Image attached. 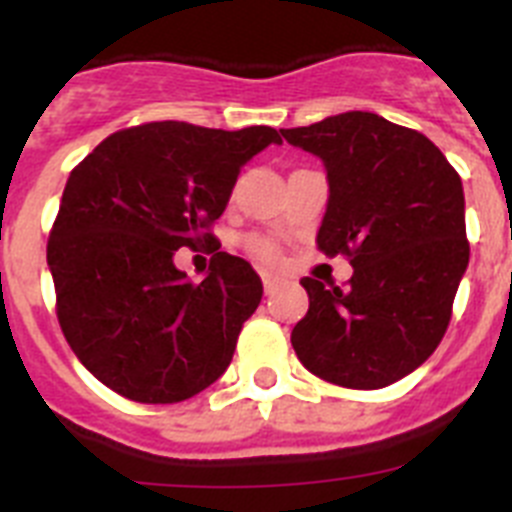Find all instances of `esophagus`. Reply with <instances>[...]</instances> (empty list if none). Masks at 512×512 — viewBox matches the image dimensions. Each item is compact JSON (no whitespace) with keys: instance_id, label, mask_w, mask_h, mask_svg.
<instances>
[{"instance_id":"esophagus-1","label":"esophagus","mask_w":512,"mask_h":512,"mask_svg":"<svg viewBox=\"0 0 512 512\" xmlns=\"http://www.w3.org/2000/svg\"><path fill=\"white\" fill-rule=\"evenodd\" d=\"M261 282H264L266 295H274L279 287H282V279L274 277V274H261Z\"/></svg>"}]
</instances>
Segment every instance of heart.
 I'll return each instance as SVG.
<instances>
[{
  "label": "heart",
  "instance_id": "heart-1",
  "mask_svg": "<svg viewBox=\"0 0 512 512\" xmlns=\"http://www.w3.org/2000/svg\"><path fill=\"white\" fill-rule=\"evenodd\" d=\"M246 251L251 253V256H256L259 261H264V264H274V261L279 259L277 243L271 241V238H266V235H248Z\"/></svg>",
  "mask_w": 512,
  "mask_h": 512
}]
</instances>
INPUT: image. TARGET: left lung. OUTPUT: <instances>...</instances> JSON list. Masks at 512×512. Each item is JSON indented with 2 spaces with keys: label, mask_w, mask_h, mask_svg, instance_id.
I'll use <instances>...</instances> for the list:
<instances>
[{
  "label": "left lung",
  "mask_w": 512,
  "mask_h": 512,
  "mask_svg": "<svg viewBox=\"0 0 512 512\" xmlns=\"http://www.w3.org/2000/svg\"><path fill=\"white\" fill-rule=\"evenodd\" d=\"M323 158L325 256H346L354 277L325 287L305 277L310 307L292 330L297 359L348 390H379L415 372L449 328L469 264L464 189L431 140L374 112L282 130Z\"/></svg>",
  "instance_id": "left-lung-1"
}]
</instances>
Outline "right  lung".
<instances>
[{
  "mask_svg": "<svg viewBox=\"0 0 512 512\" xmlns=\"http://www.w3.org/2000/svg\"><path fill=\"white\" fill-rule=\"evenodd\" d=\"M282 135L143 122L117 130L71 171L48 235L56 315L71 351L112 392L171 405L228 369L264 287L251 264L217 251L243 164ZM187 245L213 253L192 283L173 266Z\"/></svg>",
  "mask_w": 512,
  "mask_h": 512,
  "instance_id": "add662e5",
  "label": "right lung"
}]
</instances>
